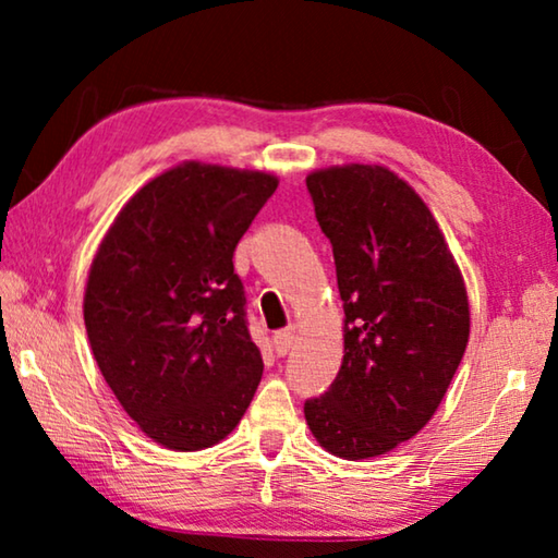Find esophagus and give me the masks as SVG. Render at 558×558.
Wrapping results in <instances>:
<instances>
[{"label":"esophagus","mask_w":558,"mask_h":558,"mask_svg":"<svg viewBox=\"0 0 558 558\" xmlns=\"http://www.w3.org/2000/svg\"><path fill=\"white\" fill-rule=\"evenodd\" d=\"M292 344H295V332H292V329H282V332L272 337V349H276L278 356H286Z\"/></svg>","instance_id":"1"}]
</instances>
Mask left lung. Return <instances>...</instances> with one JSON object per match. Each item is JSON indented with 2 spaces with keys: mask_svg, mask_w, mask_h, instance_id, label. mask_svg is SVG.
Wrapping results in <instances>:
<instances>
[{
  "mask_svg": "<svg viewBox=\"0 0 558 558\" xmlns=\"http://www.w3.org/2000/svg\"><path fill=\"white\" fill-rule=\"evenodd\" d=\"M307 192L332 243L344 359L305 418L332 456L376 458L413 438L446 396L470 337L468 290L438 221L391 169H317Z\"/></svg>",
  "mask_w": 558,
  "mask_h": 558,
  "instance_id": "1",
  "label": "left lung"
}]
</instances>
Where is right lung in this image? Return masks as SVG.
I'll return each mask as SVG.
<instances>
[{"mask_svg": "<svg viewBox=\"0 0 558 558\" xmlns=\"http://www.w3.org/2000/svg\"><path fill=\"white\" fill-rule=\"evenodd\" d=\"M276 189L266 172L182 162L122 206L90 263L93 356L130 418L169 450L216 446L258 389L233 251Z\"/></svg>", "mask_w": 558, "mask_h": 558, "instance_id": "obj_1", "label": "right lung"}]
</instances>
